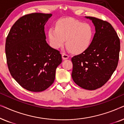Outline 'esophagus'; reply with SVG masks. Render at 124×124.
I'll return each instance as SVG.
<instances>
[{"label": "esophagus", "instance_id": "1", "mask_svg": "<svg viewBox=\"0 0 124 124\" xmlns=\"http://www.w3.org/2000/svg\"><path fill=\"white\" fill-rule=\"evenodd\" d=\"M69 55H68L67 54L65 53H63L62 54V58L63 60H66V59H68L69 58Z\"/></svg>", "mask_w": 124, "mask_h": 124}]
</instances>
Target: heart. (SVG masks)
I'll return each instance as SVG.
<instances>
[{
  "mask_svg": "<svg viewBox=\"0 0 124 124\" xmlns=\"http://www.w3.org/2000/svg\"><path fill=\"white\" fill-rule=\"evenodd\" d=\"M48 35L50 45L58 49L65 43L67 49L75 54L84 53L92 43L94 36L93 27L73 18L61 19L56 28L49 29Z\"/></svg>",
  "mask_w": 124,
  "mask_h": 124,
  "instance_id": "heart-1",
  "label": "heart"
}]
</instances>
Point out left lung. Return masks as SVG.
Masks as SVG:
<instances>
[{
    "label": "left lung",
    "mask_w": 124,
    "mask_h": 124,
    "mask_svg": "<svg viewBox=\"0 0 124 124\" xmlns=\"http://www.w3.org/2000/svg\"><path fill=\"white\" fill-rule=\"evenodd\" d=\"M85 17L92 21L95 33L88 50L72 58V77L79 87L94 90L104 85L116 70L120 42L111 23L93 17Z\"/></svg>",
    "instance_id": "1"
}]
</instances>
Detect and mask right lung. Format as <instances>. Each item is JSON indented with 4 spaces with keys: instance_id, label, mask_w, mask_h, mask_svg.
Returning a JSON list of instances; mask_svg holds the SVG:
<instances>
[{
    "instance_id": "add662e5",
    "label": "right lung",
    "mask_w": 124,
    "mask_h": 124,
    "mask_svg": "<svg viewBox=\"0 0 124 124\" xmlns=\"http://www.w3.org/2000/svg\"><path fill=\"white\" fill-rule=\"evenodd\" d=\"M52 14L33 13L20 17L6 42L7 62L11 76L27 90L40 92L53 84L62 62L58 50L47 44L45 25Z\"/></svg>"
}]
</instances>
